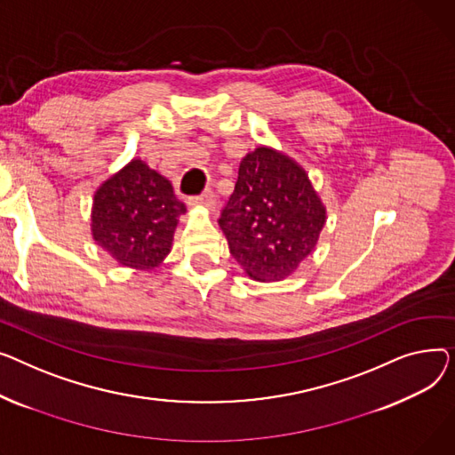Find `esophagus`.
Here are the masks:
<instances>
[{
  "instance_id": "obj_1",
  "label": "esophagus",
  "mask_w": 455,
  "mask_h": 455,
  "mask_svg": "<svg viewBox=\"0 0 455 455\" xmlns=\"http://www.w3.org/2000/svg\"><path fill=\"white\" fill-rule=\"evenodd\" d=\"M189 205H204V207H207V209H215L217 207V196H215V193L212 191H204L202 195H198V196H189Z\"/></svg>"
}]
</instances>
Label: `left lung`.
Returning <instances> with one entry per match:
<instances>
[{
  "mask_svg": "<svg viewBox=\"0 0 455 455\" xmlns=\"http://www.w3.org/2000/svg\"><path fill=\"white\" fill-rule=\"evenodd\" d=\"M219 224L231 255L251 279L281 281L314 250L325 207L299 165L259 147L240 162Z\"/></svg>",
  "mask_w": 455,
  "mask_h": 455,
  "instance_id": "obj_1",
  "label": "left lung"
}]
</instances>
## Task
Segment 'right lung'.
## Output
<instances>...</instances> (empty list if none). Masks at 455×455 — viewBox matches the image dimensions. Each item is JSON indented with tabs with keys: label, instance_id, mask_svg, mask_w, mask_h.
Returning <instances> with one entry per match:
<instances>
[{
	"label": "right lung",
	"instance_id": "1",
	"mask_svg": "<svg viewBox=\"0 0 455 455\" xmlns=\"http://www.w3.org/2000/svg\"><path fill=\"white\" fill-rule=\"evenodd\" d=\"M181 212L169 180L133 159L97 191L93 238L123 266L150 270L171 251Z\"/></svg>",
	"mask_w": 455,
	"mask_h": 455
}]
</instances>
